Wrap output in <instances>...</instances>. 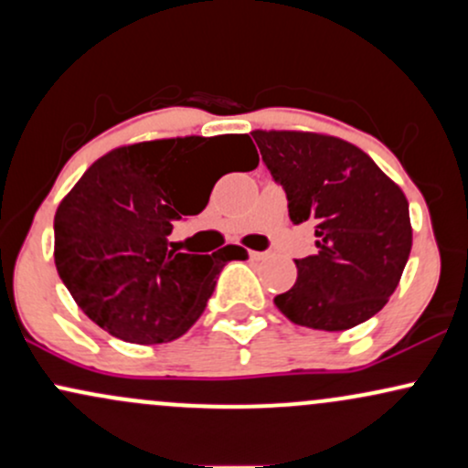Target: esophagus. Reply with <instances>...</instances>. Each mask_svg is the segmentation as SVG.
<instances>
[{"label":"esophagus","mask_w":468,"mask_h":468,"mask_svg":"<svg viewBox=\"0 0 468 468\" xmlns=\"http://www.w3.org/2000/svg\"><path fill=\"white\" fill-rule=\"evenodd\" d=\"M249 255H250V260H261V257H264V252H257V250H249Z\"/></svg>","instance_id":"obj_1"}]
</instances>
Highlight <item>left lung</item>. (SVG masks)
<instances>
[{
    "mask_svg": "<svg viewBox=\"0 0 468 468\" xmlns=\"http://www.w3.org/2000/svg\"><path fill=\"white\" fill-rule=\"evenodd\" d=\"M283 186L292 224H314L316 252L294 260L297 282L275 297L292 324L341 332L372 319L411 252L410 202L367 154L313 132H252Z\"/></svg>",
    "mask_w": 468,
    "mask_h": 468,
    "instance_id": "1",
    "label": "left lung"
}]
</instances>
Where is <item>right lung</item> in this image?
I'll return each mask as SVG.
<instances>
[{"label":"right lung","mask_w":468,"mask_h":468,"mask_svg":"<svg viewBox=\"0 0 468 468\" xmlns=\"http://www.w3.org/2000/svg\"><path fill=\"white\" fill-rule=\"evenodd\" d=\"M260 165L246 133L165 138L112 149L80 176L55 216V264L96 325L127 343L174 341L200 319L241 246L213 255L171 249L176 219L207 207L213 165Z\"/></svg>","instance_id":"add662e5"}]
</instances>
